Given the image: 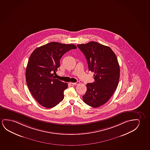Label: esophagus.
<instances>
[{"label": "esophagus", "mask_w": 150, "mask_h": 150, "mask_svg": "<svg viewBox=\"0 0 150 150\" xmlns=\"http://www.w3.org/2000/svg\"><path fill=\"white\" fill-rule=\"evenodd\" d=\"M79 83H80V82L78 81V82H76V83H71V84L72 85H78Z\"/></svg>", "instance_id": "34e87169"}]
</instances>
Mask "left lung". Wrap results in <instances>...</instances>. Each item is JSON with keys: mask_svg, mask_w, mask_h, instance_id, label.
<instances>
[{"mask_svg": "<svg viewBox=\"0 0 150 150\" xmlns=\"http://www.w3.org/2000/svg\"><path fill=\"white\" fill-rule=\"evenodd\" d=\"M87 60L88 69L94 72V83H87L83 100L87 105L97 108L111 97L119 83L120 69L112 49L98 42L91 41L77 45Z\"/></svg>", "mask_w": 150, "mask_h": 150, "instance_id": "1", "label": "left lung"}]
</instances>
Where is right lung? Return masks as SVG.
I'll use <instances>...</instances> for the list:
<instances>
[{"instance_id": "right-lung-1", "label": "right lung", "mask_w": 150, "mask_h": 150, "mask_svg": "<svg viewBox=\"0 0 150 150\" xmlns=\"http://www.w3.org/2000/svg\"><path fill=\"white\" fill-rule=\"evenodd\" d=\"M76 49L73 44L52 42L37 47L29 57L25 72L26 83L34 98L43 107L52 108L63 100L68 84L55 79L54 74L63 55Z\"/></svg>"}]
</instances>
